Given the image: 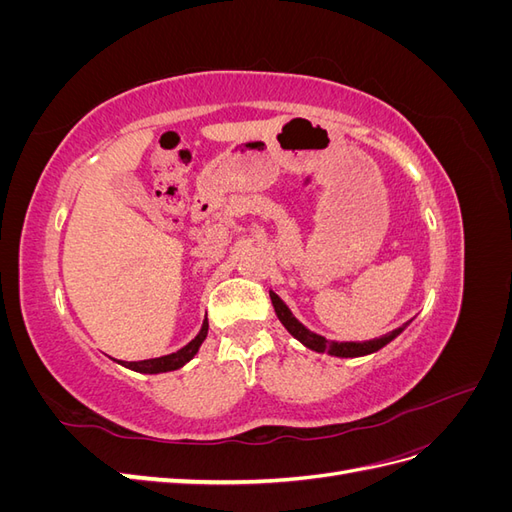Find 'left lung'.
I'll list each match as a JSON object with an SVG mask.
<instances>
[{
  "label": "left lung",
  "instance_id": "obj_1",
  "mask_svg": "<svg viewBox=\"0 0 512 512\" xmlns=\"http://www.w3.org/2000/svg\"><path fill=\"white\" fill-rule=\"evenodd\" d=\"M271 303L275 307V314L277 318H280V322L286 327V331L294 337L299 339V342L309 348V350H316V352H329L333 356H342V359H352V356H365V354H371L376 352L380 348H384L389 342H393V339L404 331L408 327V322L404 324V327H399L391 333H386L382 337H376V339H369V342H329L327 337H322L314 331H309L307 327H303V324L292 316V312L288 309V305L277 297V294L271 290Z\"/></svg>",
  "mask_w": 512,
  "mask_h": 512
}]
</instances>
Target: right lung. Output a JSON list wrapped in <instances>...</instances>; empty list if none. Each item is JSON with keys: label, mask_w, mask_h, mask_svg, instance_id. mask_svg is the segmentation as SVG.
Masks as SVG:
<instances>
[{"label": "right lung", "mask_w": 512, "mask_h": 512, "mask_svg": "<svg viewBox=\"0 0 512 512\" xmlns=\"http://www.w3.org/2000/svg\"><path fill=\"white\" fill-rule=\"evenodd\" d=\"M207 331H209V322L205 318L203 327H200L198 335L192 339L188 346H183L181 350H177L173 354H166V356H158V359L130 361V363L123 361L121 365H126L128 369H134V371H141V374H162V371H175V369H179V367H183L185 363H188L190 359H194V354L198 352L200 344L205 342Z\"/></svg>", "instance_id": "right-lung-1"}]
</instances>
